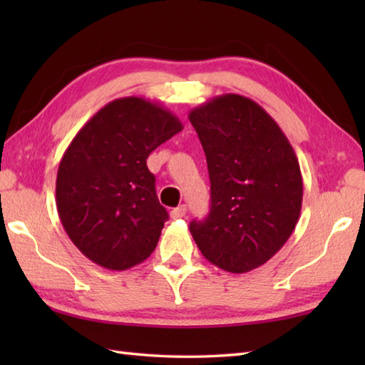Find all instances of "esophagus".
Instances as JSON below:
<instances>
[{"mask_svg":"<svg viewBox=\"0 0 365 365\" xmlns=\"http://www.w3.org/2000/svg\"><path fill=\"white\" fill-rule=\"evenodd\" d=\"M185 213H187V207L185 205L177 207L174 210H170V220H180L185 216Z\"/></svg>","mask_w":365,"mask_h":365,"instance_id":"1","label":"esophagus"}]
</instances>
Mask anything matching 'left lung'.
<instances>
[{"label": "left lung", "instance_id": "left-lung-1", "mask_svg": "<svg viewBox=\"0 0 365 365\" xmlns=\"http://www.w3.org/2000/svg\"><path fill=\"white\" fill-rule=\"evenodd\" d=\"M204 147L212 205L190 232L204 257L229 273L267 263L299 220L302 175L276 120L238 94H222L191 110Z\"/></svg>", "mask_w": 365, "mask_h": 365}]
</instances>
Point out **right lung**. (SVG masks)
Returning a JSON list of instances; mask_svg holds the SVG:
<instances>
[{
    "mask_svg": "<svg viewBox=\"0 0 365 365\" xmlns=\"http://www.w3.org/2000/svg\"><path fill=\"white\" fill-rule=\"evenodd\" d=\"M182 130L161 105L122 97L72 139L58 168L56 207L68 238L89 260L123 271L153 252L169 215L145 160Z\"/></svg>",
    "mask_w": 365,
    "mask_h": 365,
    "instance_id": "1",
    "label": "right lung"
}]
</instances>
